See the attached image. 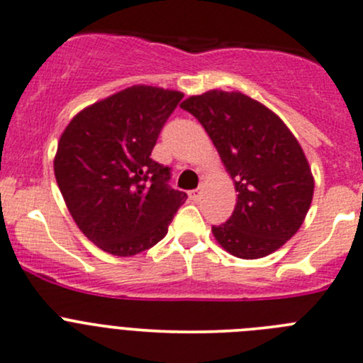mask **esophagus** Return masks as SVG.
I'll return each mask as SVG.
<instances>
[{"mask_svg":"<svg viewBox=\"0 0 363 363\" xmlns=\"http://www.w3.org/2000/svg\"><path fill=\"white\" fill-rule=\"evenodd\" d=\"M188 194H189V200L198 201V200H200V196H201V189H193V191H189Z\"/></svg>","mask_w":363,"mask_h":363,"instance_id":"34e87169","label":"esophagus"}]
</instances>
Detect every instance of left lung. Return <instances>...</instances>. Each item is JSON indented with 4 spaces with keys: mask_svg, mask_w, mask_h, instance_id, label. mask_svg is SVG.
<instances>
[{
    "mask_svg": "<svg viewBox=\"0 0 363 363\" xmlns=\"http://www.w3.org/2000/svg\"><path fill=\"white\" fill-rule=\"evenodd\" d=\"M181 108L203 125L238 191L230 219L212 226L217 242L240 259L280 249L303 224L315 188L296 137L277 114L240 91H205Z\"/></svg>",
    "mask_w": 363,
    "mask_h": 363,
    "instance_id": "obj_1",
    "label": "left lung"
}]
</instances>
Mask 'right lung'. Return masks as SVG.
<instances>
[{
  "mask_svg": "<svg viewBox=\"0 0 363 363\" xmlns=\"http://www.w3.org/2000/svg\"><path fill=\"white\" fill-rule=\"evenodd\" d=\"M184 95L135 85L76 114L57 146V184L91 243L128 257L169 231L188 194L172 189L170 169L151 158L163 125Z\"/></svg>",
  "mask_w": 363,
  "mask_h": 363,
  "instance_id": "right-lung-1",
  "label": "right lung"
}]
</instances>
